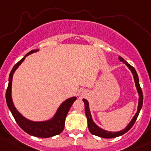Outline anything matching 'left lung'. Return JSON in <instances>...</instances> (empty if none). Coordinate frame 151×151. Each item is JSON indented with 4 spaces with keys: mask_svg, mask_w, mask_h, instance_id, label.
Instances as JSON below:
<instances>
[{
    "mask_svg": "<svg viewBox=\"0 0 151 151\" xmlns=\"http://www.w3.org/2000/svg\"><path fill=\"white\" fill-rule=\"evenodd\" d=\"M118 59H120V62H122L124 64H125V65H126L127 67L130 69V71H131V72L132 73V75H133V77H134V81H135V86H136V88H137V91L139 94L138 106H137V110L136 114L134 115V117H132L131 121L130 122V123L127 125V127H125V129H123V130H120V131H118V132H110L100 128V127L97 126V125L94 123L93 120H92V115H91L90 111H89L88 102H87V100H85V99H83V102L84 103V109H85V114H86V116H87V122H88V128H89V132L94 135H97V136H99L101 137H104V138H112V137L120 136V135H123V134H125V132L128 131V130H130L132 126H133L134 123H135V121H136L137 116H138L139 113H140V111L141 110L142 106H143V92H142V89L140 88V84H139L138 76H137L136 71H135V69H134V67H132L130 64H129L126 61L124 60L121 57H119Z\"/></svg>",
    "mask_w": 151,
    "mask_h": 151,
    "instance_id": "left-lung-1",
    "label": "left lung"
}]
</instances>
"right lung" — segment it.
Returning <instances> with one entry per match:
<instances>
[{
	"label": "right lung",
	"instance_id": "obj_1",
	"mask_svg": "<svg viewBox=\"0 0 151 151\" xmlns=\"http://www.w3.org/2000/svg\"><path fill=\"white\" fill-rule=\"evenodd\" d=\"M38 51L39 49H34V50L29 51L23 59H21L13 67L12 70L10 73L9 78H8V85L6 92V99L8 108L14 116L15 120L23 130L33 136L39 137H50L59 135L63 131L64 128L66 117H67L68 112H69L70 107H72V104L77 100V97H72L66 100L61 104L56 114L51 120L41 122L31 121V120H28L26 117H24L19 111L16 110L14 105V102H13L12 97H11L12 79L15 71L21 65V63L24 62L26 57Z\"/></svg>",
	"mask_w": 151,
	"mask_h": 151
}]
</instances>
